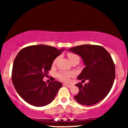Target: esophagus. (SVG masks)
Wrapping results in <instances>:
<instances>
[{
  "instance_id": "esophagus-1",
  "label": "esophagus",
  "mask_w": 128,
  "mask_h": 128,
  "mask_svg": "<svg viewBox=\"0 0 128 128\" xmlns=\"http://www.w3.org/2000/svg\"><path fill=\"white\" fill-rule=\"evenodd\" d=\"M64 85L68 88H70L73 86V85L70 83H64Z\"/></svg>"
}]
</instances>
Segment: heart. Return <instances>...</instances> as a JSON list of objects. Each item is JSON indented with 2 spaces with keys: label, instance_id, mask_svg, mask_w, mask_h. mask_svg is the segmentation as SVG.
I'll return each mask as SVG.
<instances>
[{
  "label": "heart",
  "instance_id": "obj_1",
  "mask_svg": "<svg viewBox=\"0 0 128 128\" xmlns=\"http://www.w3.org/2000/svg\"><path fill=\"white\" fill-rule=\"evenodd\" d=\"M67 56H68V59L70 61V62L74 60H79L78 56L76 55V54H73V53H68V54H67ZM58 59V58H56V59L54 61L53 64H55ZM73 73L72 72H61L58 73V74H57V77H58L60 79H61V80H63V81H67V80L69 79V78H70V76H73Z\"/></svg>",
  "mask_w": 128,
  "mask_h": 128
}]
</instances>
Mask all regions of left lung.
<instances>
[{"mask_svg": "<svg viewBox=\"0 0 128 128\" xmlns=\"http://www.w3.org/2000/svg\"><path fill=\"white\" fill-rule=\"evenodd\" d=\"M67 50L79 55L86 66L78 79L89 81L84 86L80 82L75 85L79 91L74 99L83 105L98 104L108 95L115 79V65L111 55L98 45L78 46Z\"/></svg>", "mask_w": 128, "mask_h": 128, "instance_id": "1", "label": "left lung"}]
</instances>
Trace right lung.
<instances>
[{
  "instance_id": "1",
  "label": "right lung",
  "mask_w": 128,
  "mask_h": 128,
  "mask_svg": "<svg viewBox=\"0 0 128 128\" xmlns=\"http://www.w3.org/2000/svg\"><path fill=\"white\" fill-rule=\"evenodd\" d=\"M64 50L39 44L26 47L18 52L13 63L12 80L25 102L38 107L52 102L62 84L52 81L48 84L42 79L48 76L54 60Z\"/></svg>"
}]
</instances>
